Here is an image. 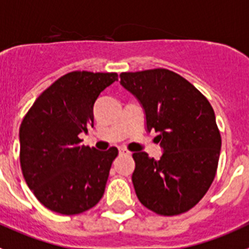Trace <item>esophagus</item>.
<instances>
[{"label": "esophagus", "instance_id": "1", "mask_svg": "<svg viewBox=\"0 0 249 249\" xmlns=\"http://www.w3.org/2000/svg\"><path fill=\"white\" fill-rule=\"evenodd\" d=\"M119 154L120 155H130V151L127 149H125V147H120Z\"/></svg>", "mask_w": 249, "mask_h": 249}]
</instances>
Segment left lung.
I'll use <instances>...</instances> for the list:
<instances>
[{
  "instance_id": "8db88e82",
  "label": "left lung",
  "mask_w": 249,
  "mask_h": 249,
  "mask_svg": "<svg viewBox=\"0 0 249 249\" xmlns=\"http://www.w3.org/2000/svg\"><path fill=\"white\" fill-rule=\"evenodd\" d=\"M135 95L163 149L160 160L134 152L133 183L139 201L161 216L187 212L200 202L216 176L221 134L207 98L189 80L165 68L120 74Z\"/></svg>"
}]
</instances>
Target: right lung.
Segmentation results:
<instances>
[{"instance_id":"1","label":"right lung","mask_w":249,"mask_h":249,"mask_svg":"<svg viewBox=\"0 0 249 249\" xmlns=\"http://www.w3.org/2000/svg\"><path fill=\"white\" fill-rule=\"evenodd\" d=\"M115 80L116 73H67L36 99L22 120V174L37 200L51 211L82 213L104 195L118 149L98 151L80 144L79 134L93 127L94 103Z\"/></svg>"}]
</instances>
